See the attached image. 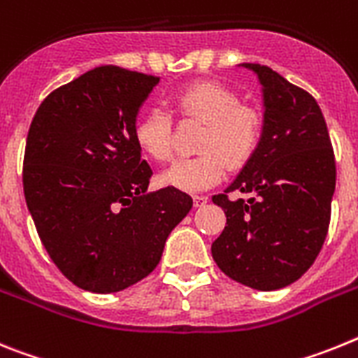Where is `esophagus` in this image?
I'll return each instance as SVG.
<instances>
[{"instance_id": "1", "label": "esophagus", "mask_w": 358, "mask_h": 358, "mask_svg": "<svg viewBox=\"0 0 358 358\" xmlns=\"http://www.w3.org/2000/svg\"><path fill=\"white\" fill-rule=\"evenodd\" d=\"M192 201H194V207H203V205L209 201V198L201 196V194H194V196H192Z\"/></svg>"}]
</instances>
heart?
<instances>
[{
  "instance_id": "1",
  "label": "heart",
  "mask_w": 358,
  "mask_h": 358,
  "mask_svg": "<svg viewBox=\"0 0 358 358\" xmlns=\"http://www.w3.org/2000/svg\"><path fill=\"white\" fill-rule=\"evenodd\" d=\"M173 111L180 119L205 122L198 155L182 158L162 175V183L180 191L196 192L222 182L227 166L239 169L250 162L263 138V117L256 108L243 106L238 93L223 85L200 80L173 97ZM135 142L142 153L164 164L173 157V117L151 108L135 124Z\"/></svg>"
}]
</instances>
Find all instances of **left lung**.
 I'll list each match as a JSON object with an SVG mask.
<instances>
[{"mask_svg":"<svg viewBox=\"0 0 358 358\" xmlns=\"http://www.w3.org/2000/svg\"><path fill=\"white\" fill-rule=\"evenodd\" d=\"M241 66L263 85V138L238 178L213 196L227 225L210 252L231 279L270 292L297 281L321 252L337 169L315 99L268 66ZM231 192L249 200L231 199Z\"/></svg>","mask_w":358,"mask_h":358,"instance_id":"1","label":"left lung"}]
</instances>
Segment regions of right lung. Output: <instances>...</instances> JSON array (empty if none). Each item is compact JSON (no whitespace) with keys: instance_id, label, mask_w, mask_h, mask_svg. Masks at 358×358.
Returning <instances> with one entry per match:
<instances>
[{"instance_id":"right-lung-1","label":"right lung","mask_w":358,"mask_h":358,"mask_svg":"<svg viewBox=\"0 0 358 358\" xmlns=\"http://www.w3.org/2000/svg\"><path fill=\"white\" fill-rule=\"evenodd\" d=\"M158 80L93 68L50 93L30 124L24 200L48 256L83 290L111 294L149 275L192 207L176 187L148 192L153 171L133 131Z\"/></svg>"}]
</instances>
